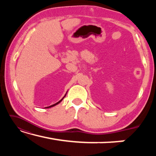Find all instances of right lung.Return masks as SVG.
<instances>
[{"instance_id":"1","label":"right lung","mask_w":156,"mask_h":156,"mask_svg":"<svg viewBox=\"0 0 156 156\" xmlns=\"http://www.w3.org/2000/svg\"><path fill=\"white\" fill-rule=\"evenodd\" d=\"M66 94H67V93H66ZM66 94L65 95V96H64V97H63V98H62L61 100H60V101H58V102H56V104H54V105H51V106H49V107H47V108H50V107H54V106H55V105H58V104H59V103H60V102H61V101H62V100H63V98H65V97L66 96Z\"/></svg>"}]
</instances>
